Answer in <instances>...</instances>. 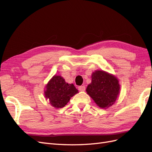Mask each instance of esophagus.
<instances>
[{"label":"esophagus","mask_w":152,"mask_h":152,"mask_svg":"<svg viewBox=\"0 0 152 152\" xmlns=\"http://www.w3.org/2000/svg\"><path fill=\"white\" fill-rule=\"evenodd\" d=\"M78 88H79V90L80 91H84L86 90V87L84 86H80Z\"/></svg>","instance_id":"34e87169"}]
</instances>
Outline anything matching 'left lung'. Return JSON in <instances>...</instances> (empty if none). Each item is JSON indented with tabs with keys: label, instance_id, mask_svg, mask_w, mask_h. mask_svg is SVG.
<instances>
[{
	"label": "left lung",
	"instance_id": "obj_1",
	"mask_svg": "<svg viewBox=\"0 0 152 152\" xmlns=\"http://www.w3.org/2000/svg\"><path fill=\"white\" fill-rule=\"evenodd\" d=\"M91 83L86 92L99 107L107 108L112 106L120 93V85L116 77L103 70L92 73Z\"/></svg>",
	"mask_w": 152,
	"mask_h": 152
}]
</instances>
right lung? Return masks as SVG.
Returning a JSON list of instances; mask_svg holds the SVG:
<instances>
[{"mask_svg":"<svg viewBox=\"0 0 152 152\" xmlns=\"http://www.w3.org/2000/svg\"><path fill=\"white\" fill-rule=\"evenodd\" d=\"M45 97L53 107L61 108L69 102L70 98L78 93L73 84H68L61 76L54 75L45 86Z\"/></svg>","mask_w":152,"mask_h":152,"instance_id":"add662e5","label":"right lung"}]
</instances>
